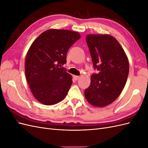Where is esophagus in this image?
I'll return each instance as SVG.
<instances>
[{"label": "esophagus", "mask_w": 148, "mask_h": 148, "mask_svg": "<svg viewBox=\"0 0 148 148\" xmlns=\"http://www.w3.org/2000/svg\"><path fill=\"white\" fill-rule=\"evenodd\" d=\"M73 78L75 79V80H78L80 78V77H79V76H76V75H73Z\"/></svg>", "instance_id": "esophagus-1"}]
</instances>
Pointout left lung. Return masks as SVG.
Segmentation results:
<instances>
[{
	"mask_svg": "<svg viewBox=\"0 0 148 148\" xmlns=\"http://www.w3.org/2000/svg\"><path fill=\"white\" fill-rule=\"evenodd\" d=\"M86 42L94 68L91 84L84 96L92 106L102 107L119 96L129 73L128 57L118 41L109 34H88Z\"/></svg>",
	"mask_w": 148,
	"mask_h": 148,
	"instance_id": "8db88e82",
	"label": "left lung"
}]
</instances>
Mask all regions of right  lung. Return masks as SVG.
I'll use <instances>...</instances> for the list:
<instances>
[{
  "instance_id": "add662e5",
  "label": "right lung",
  "mask_w": 148,
  "mask_h": 148,
  "mask_svg": "<svg viewBox=\"0 0 148 148\" xmlns=\"http://www.w3.org/2000/svg\"><path fill=\"white\" fill-rule=\"evenodd\" d=\"M81 36L78 32L51 29L34 40L25 60V75L38 101L47 106L63 100L72 84V77L61 67L66 52Z\"/></svg>"
}]
</instances>
